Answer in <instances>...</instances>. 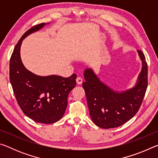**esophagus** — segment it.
I'll return each mask as SVG.
<instances>
[{
    "label": "esophagus",
    "mask_w": 158,
    "mask_h": 158,
    "mask_svg": "<svg viewBox=\"0 0 158 158\" xmlns=\"http://www.w3.org/2000/svg\"><path fill=\"white\" fill-rule=\"evenodd\" d=\"M76 81H77V84H81L83 83V79L81 77H78L76 79Z\"/></svg>",
    "instance_id": "34e87169"
}]
</instances>
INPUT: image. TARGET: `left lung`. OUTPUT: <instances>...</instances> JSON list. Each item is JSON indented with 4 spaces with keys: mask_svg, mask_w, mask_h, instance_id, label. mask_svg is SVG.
Listing matches in <instances>:
<instances>
[{
    "mask_svg": "<svg viewBox=\"0 0 158 158\" xmlns=\"http://www.w3.org/2000/svg\"><path fill=\"white\" fill-rule=\"evenodd\" d=\"M142 69L138 82L132 89L115 92L102 83L92 69L85 70L83 88L86 95L90 116L97 126L109 129L117 127L130 120L137 113L148 86V65L141 50Z\"/></svg>",
    "mask_w": 158,
    "mask_h": 158,
    "instance_id": "obj_1",
    "label": "left lung"
}]
</instances>
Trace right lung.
I'll list each match as a JSON object with an SVG mask.
<instances>
[{"label":"right lung","mask_w":158,"mask_h":158,"mask_svg":"<svg viewBox=\"0 0 158 158\" xmlns=\"http://www.w3.org/2000/svg\"><path fill=\"white\" fill-rule=\"evenodd\" d=\"M46 24L39 23L26 32L16 44L10 60V80L21 110L37 123L51 124L62 118L68 106L69 92L75 86L77 75L40 77L26 69L21 62L20 47L29 34Z\"/></svg>","instance_id":"obj_1"}]
</instances>
